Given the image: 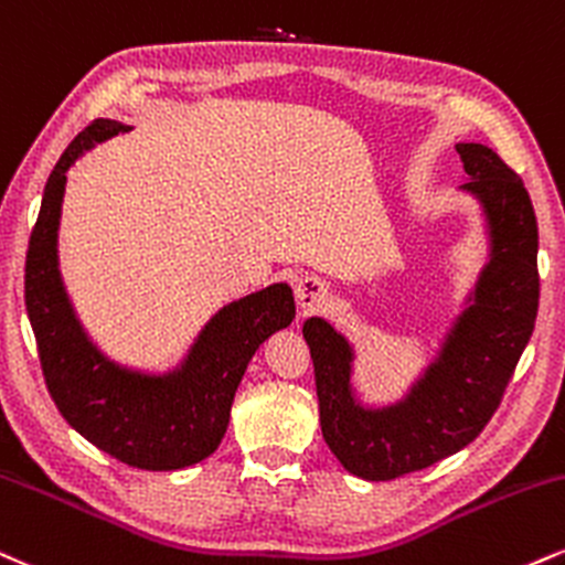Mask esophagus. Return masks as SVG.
Here are the masks:
<instances>
[{"instance_id":"obj_1","label":"esophagus","mask_w":565,"mask_h":565,"mask_svg":"<svg viewBox=\"0 0 565 565\" xmlns=\"http://www.w3.org/2000/svg\"><path fill=\"white\" fill-rule=\"evenodd\" d=\"M295 297H297V305H300V310L308 316V312L321 310L323 305L329 302V284H326L321 276H305L297 281Z\"/></svg>"}]
</instances>
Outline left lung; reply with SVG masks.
Masks as SVG:
<instances>
[{
	"instance_id": "8db88e82",
	"label": "left lung",
	"mask_w": 565,
	"mask_h": 565,
	"mask_svg": "<svg viewBox=\"0 0 565 565\" xmlns=\"http://www.w3.org/2000/svg\"><path fill=\"white\" fill-rule=\"evenodd\" d=\"M468 173L463 192L481 202L489 263L471 305L441 344L439 358L397 405L363 407L352 392V348L323 318L302 326L316 369L326 445L369 481H390L463 450L500 407L540 308L536 217L526 186L498 152L458 145Z\"/></svg>"
}]
</instances>
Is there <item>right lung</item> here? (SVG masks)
<instances>
[{"label":"right lung","instance_id":"1","mask_svg":"<svg viewBox=\"0 0 565 565\" xmlns=\"http://www.w3.org/2000/svg\"><path fill=\"white\" fill-rule=\"evenodd\" d=\"M128 131L99 118L67 145L44 186L25 255V310L44 382L67 424L120 463L175 471L205 460L226 434L231 403L255 350L295 318L287 284L217 310L175 371L152 376L124 369L94 348L73 312L57 268L65 173L86 149Z\"/></svg>","mask_w":565,"mask_h":565}]
</instances>
